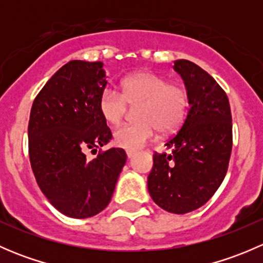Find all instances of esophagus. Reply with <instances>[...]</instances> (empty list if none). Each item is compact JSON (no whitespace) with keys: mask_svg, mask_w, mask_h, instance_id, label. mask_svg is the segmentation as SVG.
Here are the masks:
<instances>
[{"mask_svg":"<svg viewBox=\"0 0 263 263\" xmlns=\"http://www.w3.org/2000/svg\"><path fill=\"white\" fill-rule=\"evenodd\" d=\"M135 153H136V151H135V150H126L127 158H132V156L135 155Z\"/></svg>","mask_w":263,"mask_h":263,"instance_id":"esophagus-1","label":"esophagus"}]
</instances>
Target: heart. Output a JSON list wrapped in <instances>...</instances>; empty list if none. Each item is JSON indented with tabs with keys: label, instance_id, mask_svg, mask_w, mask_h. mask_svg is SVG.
<instances>
[{
	"label": "heart",
	"instance_id": "1",
	"mask_svg": "<svg viewBox=\"0 0 263 263\" xmlns=\"http://www.w3.org/2000/svg\"><path fill=\"white\" fill-rule=\"evenodd\" d=\"M121 94L104 89L99 95L98 110L109 126H119L129 107H136L135 123L115 132V144L126 150H137L154 140L156 132L172 134L181 127L188 112L190 95L178 82L166 81L158 73L140 71L122 79Z\"/></svg>",
	"mask_w": 263,
	"mask_h": 263
}]
</instances>
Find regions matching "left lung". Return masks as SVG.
Returning <instances> with one entry per match:
<instances>
[{"mask_svg": "<svg viewBox=\"0 0 263 263\" xmlns=\"http://www.w3.org/2000/svg\"><path fill=\"white\" fill-rule=\"evenodd\" d=\"M190 95L181 128L166 141L171 153H154L147 187L165 211L187 214L214 196L229 166L233 123L227 92L196 63L174 61Z\"/></svg>", "mask_w": 263, "mask_h": 263, "instance_id": "1", "label": "left lung"}]
</instances>
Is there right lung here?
Segmentation results:
<instances>
[{
  "instance_id": "add662e5",
  "label": "right lung",
  "mask_w": 263,
  "mask_h": 263,
  "mask_svg": "<svg viewBox=\"0 0 263 263\" xmlns=\"http://www.w3.org/2000/svg\"><path fill=\"white\" fill-rule=\"evenodd\" d=\"M102 62L70 61L34 99L29 118V158L47 200L66 216L85 219L110 202L127 155L102 147L112 132L98 110L105 89ZM98 155L90 161V149Z\"/></svg>"
}]
</instances>
